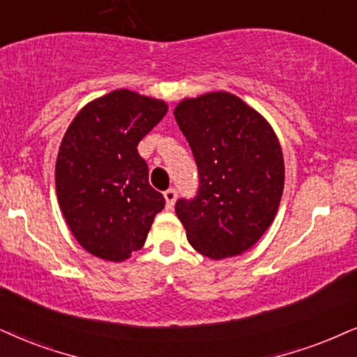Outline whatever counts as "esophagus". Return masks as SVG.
Masks as SVG:
<instances>
[{
  "label": "esophagus",
  "mask_w": 357,
  "mask_h": 357,
  "mask_svg": "<svg viewBox=\"0 0 357 357\" xmlns=\"http://www.w3.org/2000/svg\"><path fill=\"white\" fill-rule=\"evenodd\" d=\"M176 196H178V192H176V189H168V191H165V199H166V207L171 209V207L174 206V201H176Z\"/></svg>",
  "instance_id": "1"
}]
</instances>
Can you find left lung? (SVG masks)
Returning a JSON list of instances; mask_svg holds the SVG:
<instances>
[{
    "mask_svg": "<svg viewBox=\"0 0 357 357\" xmlns=\"http://www.w3.org/2000/svg\"><path fill=\"white\" fill-rule=\"evenodd\" d=\"M174 119L191 146L199 192L176 202L188 242L212 260L255 245L277 215L285 163L273 128L229 92L184 98Z\"/></svg>",
    "mask_w": 357,
    "mask_h": 357,
    "instance_id": "left-lung-1",
    "label": "left lung"
}]
</instances>
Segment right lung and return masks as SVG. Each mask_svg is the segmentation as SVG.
<instances>
[{
	"instance_id": "1",
	"label": "right lung",
	"mask_w": 357,
	"mask_h": 357,
	"mask_svg": "<svg viewBox=\"0 0 357 357\" xmlns=\"http://www.w3.org/2000/svg\"><path fill=\"white\" fill-rule=\"evenodd\" d=\"M168 112L166 102L132 90H112L89 102L62 138L56 192L75 241L110 261L145 245L163 194L148 183L138 143Z\"/></svg>"
}]
</instances>
